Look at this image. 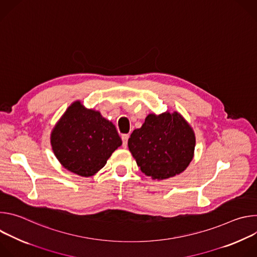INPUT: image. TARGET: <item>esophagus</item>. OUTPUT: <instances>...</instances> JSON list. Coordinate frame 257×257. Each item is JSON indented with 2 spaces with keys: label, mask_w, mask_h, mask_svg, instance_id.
I'll use <instances>...</instances> for the list:
<instances>
[{
  "label": "esophagus",
  "mask_w": 257,
  "mask_h": 257,
  "mask_svg": "<svg viewBox=\"0 0 257 257\" xmlns=\"http://www.w3.org/2000/svg\"><path fill=\"white\" fill-rule=\"evenodd\" d=\"M128 138H129V134H123V135H122V141H123V148H126V146H127Z\"/></svg>",
  "instance_id": "obj_1"
}]
</instances>
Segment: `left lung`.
I'll list each match as a JSON object with an SVG mask.
<instances>
[{
	"instance_id": "obj_1",
	"label": "left lung",
	"mask_w": 257,
	"mask_h": 257,
	"mask_svg": "<svg viewBox=\"0 0 257 257\" xmlns=\"http://www.w3.org/2000/svg\"><path fill=\"white\" fill-rule=\"evenodd\" d=\"M128 148L142 173L163 180L184 171L193 159L195 135L177 112L151 114L128 139Z\"/></svg>"
}]
</instances>
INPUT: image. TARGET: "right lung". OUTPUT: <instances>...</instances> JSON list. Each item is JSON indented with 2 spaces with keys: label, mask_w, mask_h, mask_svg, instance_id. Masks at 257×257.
Returning a JSON list of instances; mask_svg holds the SVG:
<instances>
[{
  "label": "right lung",
  "mask_w": 257,
  "mask_h": 257,
  "mask_svg": "<svg viewBox=\"0 0 257 257\" xmlns=\"http://www.w3.org/2000/svg\"><path fill=\"white\" fill-rule=\"evenodd\" d=\"M51 143L64 168L88 177L104 167L122 140L112 122L75 101L54 128Z\"/></svg>",
  "instance_id": "add662e5"
}]
</instances>
